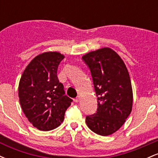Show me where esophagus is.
<instances>
[{
    "instance_id": "obj_1",
    "label": "esophagus",
    "mask_w": 158,
    "mask_h": 158,
    "mask_svg": "<svg viewBox=\"0 0 158 158\" xmlns=\"http://www.w3.org/2000/svg\"><path fill=\"white\" fill-rule=\"evenodd\" d=\"M74 101H75L76 102H79V101H80V97H77L75 99H74Z\"/></svg>"
}]
</instances>
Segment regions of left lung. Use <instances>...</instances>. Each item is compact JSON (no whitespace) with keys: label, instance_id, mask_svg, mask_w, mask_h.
I'll use <instances>...</instances> for the list:
<instances>
[{"label":"left lung","instance_id":"obj_1","mask_svg":"<svg viewBox=\"0 0 158 158\" xmlns=\"http://www.w3.org/2000/svg\"><path fill=\"white\" fill-rule=\"evenodd\" d=\"M89 67L97 97V113L86 117L94 133L108 136L118 131L131 114L133 91L124 61L110 48L90 51L82 56Z\"/></svg>","mask_w":158,"mask_h":158}]
</instances>
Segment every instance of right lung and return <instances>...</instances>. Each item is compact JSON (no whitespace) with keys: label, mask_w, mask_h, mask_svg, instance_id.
<instances>
[{"label":"right lung","mask_w":158,"mask_h":158,"mask_svg":"<svg viewBox=\"0 0 158 158\" xmlns=\"http://www.w3.org/2000/svg\"><path fill=\"white\" fill-rule=\"evenodd\" d=\"M64 55L56 51L36 56L23 70L19 81V97L23 114L35 128L50 131L64 121L72 99L64 95L57 70Z\"/></svg>","instance_id":"obj_1"}]
</instances>
